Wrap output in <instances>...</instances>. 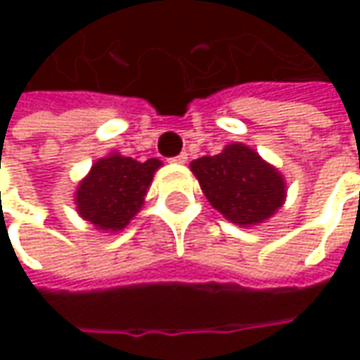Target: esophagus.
<instances>
[{
    "instance_id": "34e87169",
    "label": "esophagus",
    "mask_w": 360,
    "mask_h": 360,
    "mask_svg": "<svg viewBox=\"0 0 360 360\" xmlns=\"http://www.w3.org/2000/svg\"><path fill=\"white\" fill-rule=\"evenodd\" d=\"M172 162H176V164H186L188 154H186V152H182V154H178L176 158H172Z\"/></svg>"
}]
</instances>
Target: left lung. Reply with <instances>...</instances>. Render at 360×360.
I'll return each instance as SVG.
<instances>
[{"mask_svg":"<svg viewBox=\"0 0 360 360\" xmlns=\"http://www.w3.org/2000/svg\"><path fill=\"white\" fill-rule=\"evenodd\" d=\"M190 170L208 202L238 226L264 222L286 198L281 172L244 144H229L216 156L194 160Z\"/></svg>","mask_w":360,"mask_h":360,"instance_id":"left-lung-1","label":"left lung"}]
</instances>
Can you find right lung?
Instances as JSON below:
<instances>
[{
  "instance_id": "1",
  "label": "right lung",
  "mask_w": 360,
  "mask_h": 360,
  "mask_svg": "<svg viewBox=\"0 0 360 360\" xmlns=\"http://www.w3.org/2000/svg\"><path fill=\"white\" fill-rule=\"evenodd\" d=\"M160 166L162 162L156 158L138 162L122 154L100 158L77 186V212L98 230L126 229L140 212Z\"/></svg>"
}]
</instances>
